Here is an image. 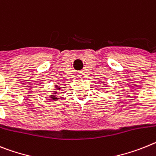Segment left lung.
Returning <instances> with one entry per match:
<instances>
[{
  "label": "left lung",
  "mask_w": 156,
  "mask_h": 156,
  "mask_svg": "<svg viewBox=\"0 0 156 156\" xmlns=\"http://www.w3.org/2000/svg\"><path fill=\"white\" fill-rule=\"evenodd\" d=\"M102 84H103V85H106V83H105V81H102Z\"/></svg>",
  "instance_id": "left-lung-1"
}]
</instances>
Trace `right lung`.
Returning a JSON list of instances; mask_svg holds the SVG:
<instances>
[{
  "instance_id": "1",
  "label": "right lung",
  "mask_w": 156,
  "mask_h": 156,
  "mask_svg": "<svg viewBox=\"0 0 156 156\" xmlns=\"http://www.w3.org/2000/svg\"><path fill=\"white\" fill-rule=\"evenodd\" d=\"M54 92L52 93L51 94H50L49 95V98L51 99L52 101H58V99H59V97H58V95H59V93L58 92H61V91H62V89H63V87H62L61 85H60V83H57L56 85H54Z\"/></svg>"
}]
</instances>
